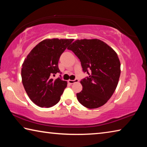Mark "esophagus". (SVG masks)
Here are the masks:
<instances>
[{
	"mask_svg": "<svg viewBox=\"0 0 147 147\" xmlns=\"http://www.w3.org/2000/svg\"><path fill=\"white\" fill-rule=\"evenodd\" d=\"M76 82H78V79H74V80H68V82L70 84H74Z\"/></svg>",
	"mask_w": 147,
	"mask_h": 147,
	"instance_id": "obj_1",
	"label": "esophagus"
}]
</instances>
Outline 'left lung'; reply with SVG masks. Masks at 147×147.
<instances>
[{
  "label": "left lung",
  "instance_id": "8db88e82",
  "mask_svg": "<svg viewBox=\"0 0 147 147\" xmlns=\"http://www.w3.org/2000/svg\"><path fill=\"white\" fill-rule=\"evenodd\" d=\"M71 50L81 62L88 76L81 80L82 91L76 94L84 106L97 108L105 104L118 84L121 63L118 56L106 43L99 39H81L72 43Z\"/></svg>",
  "mask_w": 147,
  "mask_h": 147
}]
</instances>
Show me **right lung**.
Instances as JSON below:
<instances>
[{
	"mask_svg": "<svg viewBox=\"0 0 147 147\" xmlns=\"http://www.w3.org/2000/svg\"><path fill=\"white\" fill-rule=\"evenodd\" d=\"M73 39H52L42 41L32 50L22 65L21 77L27 94L39 107L50 108L60 100L67 82L61 75L58 61Z\"/></svg>",
	"mask_w": 147,
	"mask_h": 147,
	"instance_id": "right-lung-1",
	"label": "right lung"
}]
</instances>
